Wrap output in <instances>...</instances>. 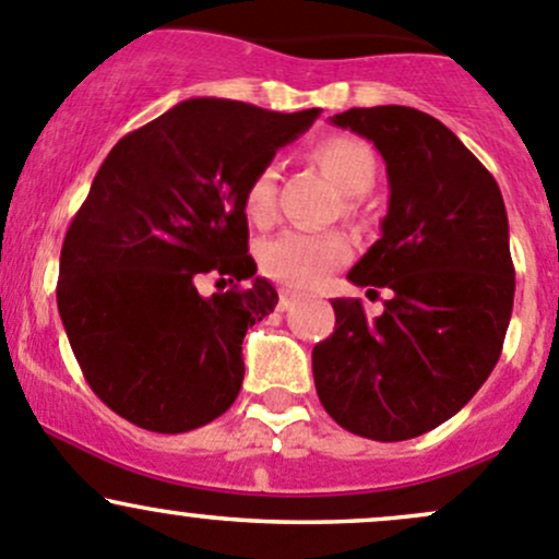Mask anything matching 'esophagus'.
Here are the masks:
<instances>
[{"instance_id":"1","label":"esophagus","mask_w":559,"mask_h":559,"mask_svg":"<svg viewBox=\"0 0 559 559\" xmlns=\"http://www.w3.org/2000/svg\"><path fill=\"white\" fill-rule=\"evenodd\" d=\"M297 302V295L295 292H289V289H281V295H278V308L281 311H286V308H292Z\"/></svg>"}]
</instances>
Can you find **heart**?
Wrapping results in <instances>:
<instances>
[{
    "label": "heart",
    "mask_w": 559,
    "mask_h": 559,
    "mask_svg": "<svg viewBox=\"0 0 559 559\" xmlns=\"http://www.w3.org/2000/svg\"><path fill=\"white\" fill-rule=\"evenodd\" d=\"M311 159L346 197H362L376 183V154L365 140L330 134L311 148ZM246 216L257 227L273 224L278 211V175L262 167L246 189ZM352 257V243L337 233H284L259 251V267L267 278L292 289H313Z\"/></svg>",
    "instance_id": "b5f03b06"
}]
</instances>
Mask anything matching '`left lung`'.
<instances>
[{
	"label": "left lung",
	"mask_w": 559,
	"mask_h": 559,
	"mask_svg": "<svg viewBox=\"0 0 559 559\" xmlns=\"http://www.w3.org/2000/svg\"><path fill=\"white\" fill-rule=\"evenodd\" d=\"M386 162L381 238L348 281L389 289L384 313L337 297L335 332L313 346L326 414L373 441L436 430L498 365L514 308L503 194L487 167L438 118L403 105L352 107L330 118Z\"/></svg>",
	"instance_id": "1"
}]
</instances>
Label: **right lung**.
Returning a JSON list of instances; mask_svg holds the SVG:
<instances>
[{"label":"right lung","instance_id":"obj_1","mask_svg":"<svg viewBox=\"0 0 559 559\" xmlns=\"http://www.w3.org/2000/svg\"><path fill=\"white\" fill-rule=\"evenodd\" d=\"M316 118L186 99L112 145L67 229L56 302L88 386L118 416L189 432L235 403L246 330L278 302L248 253L246 189ZM207 272L234 289L202 298Z\"/></svg>","mask_w":559,"mask_h":559}]
</instances>
